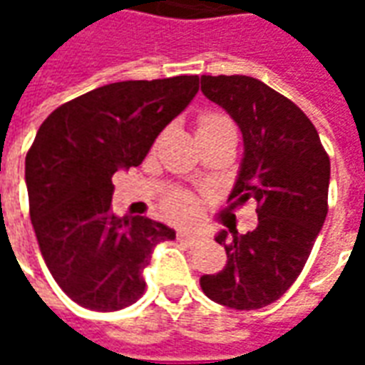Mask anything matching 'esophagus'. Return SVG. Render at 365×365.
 Wrapping results in <instances>:
<instances>
[{
	"label": "esophagus",
	"instance_id": "34e87169",
	"mask_svg": "<svg viewBox=\"0 0 365 365\" xmlns=\"http://www.w3.org/2000/svg\"><path fill=\"white\" fill-rule=\"evenodd\" d=\"M178 240L183 245L193 246L201 240V235H197V232H178Z\"/></svg>",
	"mask_w": 365,
	"mask_h": 365
}]
</instances>
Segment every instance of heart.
Segmentation results:
<instances>
[{"mask_svg": "<svg viewBox=\"0 0 365 365\" xmlns=\"http://www.w3.org/2000/svg\"><path fill=\"white\" fill-rule=\"evenodd\" d=\"M219 130H230L235 133V125L230 123L225 115H219V113H205L201 119H199L197 133H219ZM168 215L172 219H190L193 211H195V205L187 195H175L168 201L166 205Z\"/></svg>", "mask_w": 365, "mask_h": 365, "instance_id": "heart-1", "label": "heart"}]
</instances>
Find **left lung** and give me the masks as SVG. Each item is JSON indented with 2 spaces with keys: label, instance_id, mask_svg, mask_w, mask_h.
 <instances>
[{
  "label": "left lung",
  "instance_id": "obj_1",
  "mask_svg": "<svg viewBox=\"0 0 365 365\" xmlns=\"http://www.w3.org/2000/svg\"><path fill=\"white\" fill-rule=\"evenodd\" d=\"M201 91L242 133L230 207L256 203L258 227L221 230L227 266L201 275L207 297L237 311L274 303L305 266L329 213L330 160L314 125L291 99L250 76H201Z\"/></svg>",
  "mask_w": 365,
  "mask_h": 365
}]
</instances>
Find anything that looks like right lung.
<instances>
[{
  "label": "right lung",
  "mask_w": 365,
  "mask_h": 365,
  "mask_svg": "<svg viewBox=\"0 0 365 365\" xmlns=\"http://www.w3.org/2000/svg\"><path fill=\"white\" fill-rule=\"evenodd\" d=\"M197 91L199 76L107 83L60 105L38 128L25 158L31 222L52 277L78 305H133L152 250L175 238L164 222L113 215L111 178L140 166Z\"/></svg>",
  "instance_id": "right-lung-1"
}]
</instances>
